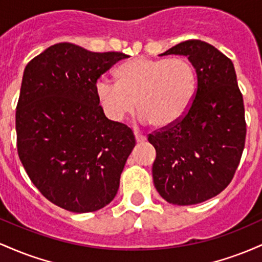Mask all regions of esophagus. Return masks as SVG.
Segmentation results:
<instances>
[{
  "label": "esophagus",
  "instance_id": "obj_1",
  "mask_svg": "<svg viewBox=\"0 0 262 262\" xmlns=\"http://www.w3.org/2000/svg\"><path fill=\"white\" fill-rule=\"evenodd\" d=\"M135 140H137V143H144V141L146 140V137L143 134H139L138 132H135Z\"/></svg>",
  "mask_w": 262,
  "mask_h": 262
}]
</instances>
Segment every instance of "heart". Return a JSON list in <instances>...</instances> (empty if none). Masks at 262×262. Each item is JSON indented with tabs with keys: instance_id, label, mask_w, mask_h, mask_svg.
<instances>
[{
	"instance_id": "b5f03b06",
	"label": "heart",
	"mask_w": 262,
	"mask_h": 262,
	"mask_svg": "<svg viewBox=\"0 0 262 262\" xmlns=\"http://www.w3.org/2000/svg\"><path fill=\"white\" fill-rule=\"evenodd\" d=\"M117 82L101 77L96 96L107 118L123 122L138 104L141 119L155 128L175 124L194 98L197 75L182 56L170 59H133L116 71Z\"/></svg>"
}]
</instances>
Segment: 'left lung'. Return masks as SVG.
<instances>
[{
    "mask_svg": "<svg viewBox=\"0 0 262 262\" xmlns=\"http://www.w3.org/2000/svg\"><path fill=\"white\" fill-rule=\"evenodd\" d=\"M185 55L196 69L188 111L170 127L148 135L156 150L152 180L159 194L177 206L217 196L233 180L245 146L243 95L229 58L202 40H186L161 55Z\"/></svg>",
    "mask_w": 262,
    "mask_h": 262,
    "instance_id": "1",
    "label": "left lung"
}]
</instances>
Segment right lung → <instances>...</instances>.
<instances>
[{
    "instance_id": "add662e5",
    "label": "right lung",
    "mask_w": 262,
    "mask_h": 262,
    "mask_svg": "<svg viewBox=\"0 0 262 262\" xmlns=\"http://www.w3.org/2000/svg\"><path fill=\"white\" fill-rule=\"evenodd\" d=\"M127 58L59 43L25 69L16 111L18 155L40 193L66 210L103 208L119 188L135 137L104 116L96 82Z\"/></svg>"
}]
</instances>
